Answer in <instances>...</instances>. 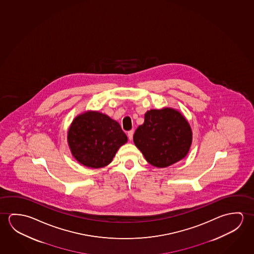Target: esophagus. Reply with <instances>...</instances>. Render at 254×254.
I'll list each match as a JSON object with an SVG mask.
<instances>
[{"mask_svg": "<svg viewBox=\"0 0 254 254\" xmlns=\"http://www.w3.org/2000/svg\"><path fill=\"white\" fill-rule=\"evenodd\" d=\"M133 134H134V130H133V129L128 131V137H129V140H131V139H132Z\"/></svg>", "mask_w": 254, "mask_h": 254, "instance_id": "obj_1", "label": "esophagus"}]
</instances>
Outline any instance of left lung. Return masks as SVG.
<instances>
[{"mask_svg":"<svg viewBox=\"0 0 254 254\" xmlns=\"http://www.w3.org/2000/svg\"><path fill=\"white\" fill-rule=\"evenodd\" d=\"M133 141L151 165L166 168L186 157L192 132L186 117L176 109H151L134 133Z\"/></svg>","mask_w":254,"mask_h":254,"instance_id":"8db88e82","label":"left lung"}]
</instances>
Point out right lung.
<instances>
[{"label":"right lung","instance_id":"obj_1","mask_svg":"<svg viewBox=\"0 0 254 254\" xmlns=\"http://www.w3.org/2000/svg\"><path fill=\"white\" fill-rule=\"evenodd\" d=\"M127 140L117 121L96 111L77 116L68 131V144L73 156L82 165L92 169L109 165Z\"/></svg>","mask_w":254,"mask_h":254}]
</instances>
